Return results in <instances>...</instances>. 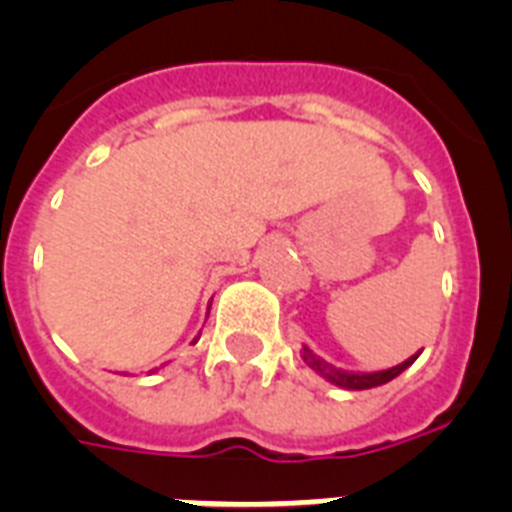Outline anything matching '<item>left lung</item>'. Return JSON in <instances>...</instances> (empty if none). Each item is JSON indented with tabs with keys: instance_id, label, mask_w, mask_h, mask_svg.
<instances>
[{
	"instance_id": "8db88e82",
	"label": "left lung",
	"mask_w": 512,
	"mask_h": 512,
	"mask_svg": "<svg viewBox=\"0 0 512 512\" xmlns=\"http://www.w3.org/2000/svg\"><path fill=\"white\" fill-rule=\"evenodd\" d=\"M416 358H418V353L413 358H408V361L400 363V366H392V369H387V371H374V374H348V371L335 369L332 363L322 361V358L314 356L311 350L303 348V361H306L308 369H314L319 377H324L327 382L337 384V387H345V390H371V387H379V384L392 382V379L398 377V374H403V371L408 369L413 361H416Z\"/></svg>"
}]
</instances>
